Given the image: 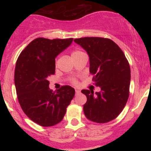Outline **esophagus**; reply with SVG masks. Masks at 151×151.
Here are the masks:
<instances>
[{"instance_id": "obj_1", "label": "esophagus", "mask_w": 151, "mask_h": 151, "mask_svg": "<svg viewBox=\"0 0 151 151\" xmlns=\"http://www.w3.org/2000/svg\"><path fill=\"white\" fill-rule=\"evenodd\" d=\"M75 92H76V94H78V93H80L81 91H80V90H79V89H75Z\"/></svg>"}]
</instances>
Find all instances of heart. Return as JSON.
Returning a JSON list of instances; mask_svg holds the SVG:
<instances>
[{"instance_id": "obj_1", "label": "heart", "mask_w": 151, "mask_h": 151, "mask_svg": "<svg viewBox=\"0 0 151 151\" xmlns=\"http://www.w3.org/2000/svg\"><path fill=\"white\" fill-rule=\"evenodd\" d=\"M83 55H85V53H84L83 51H81V50H79V49L74 50V51L72 52V58L74 59L76 58H78V57H80ZM72 82L74 83V84H76V83H77V81H76L75 79H72Z\"/></svg>"}]
</instances>
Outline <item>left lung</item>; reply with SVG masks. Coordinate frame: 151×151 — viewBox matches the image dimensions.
<instances>
[{"label":"left lung","mask_w":151,"mask_h":151,"mask_svg":"<svg viewBox=\"0 0 151 151\" xmlns=\"http://www.w3.org/2000/svg\"><path fill=\"white\" fill-rule=\"evenodd\" d=\"M89 57V72L92 80L101 91L83 89L87 101L84 115L96 123H107L120 114L129 96L131 70L125 55L119 46L108 38L91 37L74 39Z\"/></svg>","instance_id":"1"}]
</instances>
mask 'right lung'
<instances>
[{
    "label": "right lung",
    "instance_id": "add662e5",
    "mask_svg": "<svg viewBox=\"0 0 151 151\" xmlns=\"http://www.w3.org/2000/svg\"><path fill=\"white\" fill-rule=\"evenodd\" d=\"M72 40L36 38L17 60L14 80L19 104L27 117L40 126L47 127L60 123L74 96L75 90L68 85L53 92L47 80L55 72V58Z\"/></svg>",
    "mask_w": 151,
    "mask_h": 151
}]
</instances>
